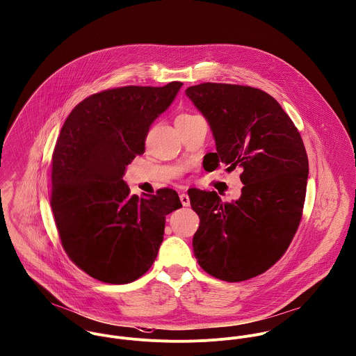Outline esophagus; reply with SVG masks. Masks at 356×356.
I'll list each match as a JSON object with an SVG mask.
<instances>
[{"label": "esophagus", "instance_id": "34e87169", "mask_svg": "<svg viewBox=\"0 0 356 356\" xmlns=\"http://www.w3.org/2000/svg\"><path fill=\"white\" fill-rule=\"evenodd\" d=\"M180 201H181L183 207H190V198H188V195L186 193L180 194Z\"/></svg>", "mask_w": 356, "mask_h": 356}]
</instances>
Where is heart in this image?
I'll return each instance as SVG.
<instances>
[{
  "label": "heart",
  "mask_w": 356,
  "mask_h": 356,
  "mask_svg": "<svg viewBox=\"0 0 356 356\" xmlns=\"http://www.w3.org/2000/svg\"><path fill=\"white\" fill-rule=\"evenodd\" d=\"M195 118H200V115H194V114H180L176 121H191V120H195Z\"/></svg>",
  "instance_id": "heart-1"
}]
</instances>
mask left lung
I'll use <instances>...</instances> for the list:
<instances>
[{
	"label": "left lung",
	"instance_id": "1",
	"mask_svg": "<svg viewBox=\"0 0 356 356\" xmlns=\"http://www.w3.org/2000/svg\"><path fill=\"white\" fill-rule=\"evenodd\" d=\"M186 95L208 120L216 152L208 165L241 168V198L188 190L200 216L193 238L198 264L217 280L242 282L271 268L287 250L302 216L308 156L300 132L280 103L261 89L205 82Z\"/></svg>",
	"mask_w": 356,
	"mask_h": 356
}]
</instances>
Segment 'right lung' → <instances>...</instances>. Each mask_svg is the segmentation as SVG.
<instances>
[{"label": "right lung", "mask_w": 356, "mask_h": 356, "mask_svg": "<svg viewBox=\"0 0 356 356\" xmlns=\"http://www.w3.org/2000/svg\"><path fill=\"white\" fill-rule=\"evenodd\" d=\"M181 85L93 93L72 108L56 140L51 207L59 238L72 263L100 282L129 284L144 275L163 239L165 217L181 208L172 188L139 198L122 179Z\"/></svg>", "instance_id": "add662e5"}]
</instances>
